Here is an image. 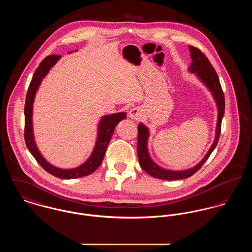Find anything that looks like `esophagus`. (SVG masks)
<instances>
[{"instance_id":"obj_1","label":"esophagus","mask_w":252,"mask_h":252,"mask_svg":"<svg viewBox=\"0 0 252 252\" xmlns=\"http://www.w3.org/2000/svg\"><path fill=\"white\" fill-rule=\"evenodd\" d=\"M129 117L132 119H138L140 117V110L138 108H133L129 112Z\"/></svg>"}]
</instances>
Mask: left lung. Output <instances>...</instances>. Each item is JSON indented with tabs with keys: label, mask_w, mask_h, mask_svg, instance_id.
<instances>
[{
	"label": "left lung",
	"mask_w": 252,
	"mask_h": 252,
	"mask_svg": "<svg viewBox=\"0 0 252 252\" xmlns=\"http://www.w3.org/2000/svg\"><path fill=\"white\" fill-rule=\"evenodd\" d=\"M189 48L190 51V58L192 60V63L189 69V71L196 73V75L200 78V80H202L204 84L209 88V90L213 92V95L216 99V102L219 108L216 138L209 152L204 157V159L201 160L197 165L184 171H171V170L160 168V166L155 164L150 159L147 151V138L149 136L148 129L143 124H139L137 127V135H138L137 136V156H138L139 164L141 168L144 171H146L149 175L158 179H162V180L185 179V178L190 177L196 171H198L201 168V166L204 164V162L208 160L211 153L214 151L215 147L217 146L220 136V131H221V121L224 115L225 100H224V93L221 89L219 76L215 68L213 67V65L211 64L210 61L208 60V58L198 48L193 46H189Z\"/></svg>",
	"instance_id": "left-lung-1"
}]
</instances>
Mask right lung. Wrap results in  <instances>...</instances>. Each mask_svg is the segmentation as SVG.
<instances>
[{"label": "right lung", "instance_id": "obj_1", "mask_svg": "<svg viewBox=\"0 0 252 252\" xmlns=\"http://www.w3.org/2000/svg\"><path fill=\"white\" fill-rule=\"evenodd\" d=\"M60 58H61L60 55H51L46 57L45 59L39 63L35 72L33 73L32 79L30 83L27 95H26V103L24 108V114H25L24 138L29 151L32 153L34 159L43 167V169H45L47 172L62 179H75V178H80V177L90 175L99 167V165L101 164V162L104 159L108 144L114 135L115 126L118 124L119 121L126 118V114L119 113L115 115H106L102 118L99 124L96 145L92 152V156L81 166L74 169H61L50 164L41 156V154L39 153L34 143L33 135H32V103L34 99V94L40 85V82L48 73V71L57 63V61Z\"/></svg>", "mask_w": 252, "mask_h": 252}]
</instances>
